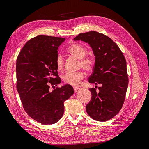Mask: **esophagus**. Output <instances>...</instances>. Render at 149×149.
I'll list each match as a JSON object with an SVG mask.
<instances>
[{
	"mask_svg": "<svg viewBox=\"0 0 149 149\" xmlns=\"http://www.w3.org/2000/svg\"><path fill=\"white\" fill-rule=\"evenodd\" d=\"M80 89L79 88H76V87H74V93H78L79 91V90Z\"/></svg>",
	"mask_w": 149,
	"mask_h": 149,
	"instance_id": "esophagus-1",
	"label": "esophagus"
}]
</instances>
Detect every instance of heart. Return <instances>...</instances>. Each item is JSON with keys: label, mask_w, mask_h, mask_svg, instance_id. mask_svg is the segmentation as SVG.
<instances>
[{"label": "heart", "mask_w": 149, "mask_h": 149, "mask_svg": "<svg viewBox=\"0 0 149 149\" xmlns=\"http://www.w3.org/2000/svg\"><path fill=\"white\" fill-rule=\"evenodd\" d=\"M67 52L70 55L80 60V66L86 70H91L93 68L94 60L92 56H86L87 49L83 45L79 43H73L67 48ZM57 70L61 71L64 69V59L61 55H58L56 60ZM84 77L83 71L68 72L63 76V80L66 83L74 86H79L81 81Z\"/></svg>", "instance_id": "1"}]
</instances>
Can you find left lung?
<instances>
[{
    "instance_id": "8db88e82",
    "label": "left lung",
    "mask_w": 149,
    "mask_h": 149,
    "mask_svg": "<svg viewBox=\"0 0 149 149\" xmlns=\"http://www.w3.org/2000/svg\"><path fill=\"white\" fill-rule=\"evenodd\" d=\"M74 40L84 42L91 47L95 63L89 83L101 84L98 91L95 88L89 89L92 96L86 106L87 113L97 121L109 120L121 109L128 86L123 53L109 37L95 31L80 33Z\"/></svg>"
}]
</instances>
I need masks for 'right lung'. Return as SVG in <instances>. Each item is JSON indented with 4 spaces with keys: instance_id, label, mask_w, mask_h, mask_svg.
I'll use <instances>...</instances> for the list:
<instances>
[{
    "instance_id": "right-lung-1",
    "label": "right lung",
    "mask_w": 149,
    "mask_h": 149,
    "mask_svg": "<svg viewBox=\"0 0 149 149\" xmlns=\"http://www.w3.org/2000/svg\"><path fill=\"white\" fill-rule=\"evenodd\" d=\"M64 38L40 35L30 40L17 59V89L24 110L44 125L53 124L64 113V102L74 93L73 87L61 83L56 60Z\"/></svg>"
}]
</instances>
